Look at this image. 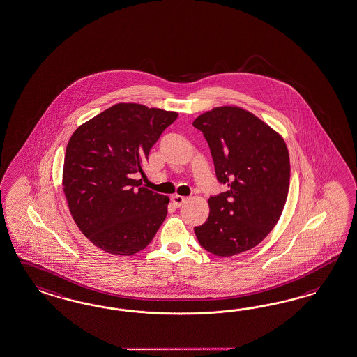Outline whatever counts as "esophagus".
Masks as SVG:
<instances>
[{"mask_svg":"<svg viewBox=\"0 0 357 357\" xmlns=\"http://www.w3.org/2000/svg\"><path fill=\"white\" fill-rule=\"evenodd\" d=\"M186 197H183V195H174L172 197V203H174V206L178 208V207H181L183 203L186 202Z\"/></svg>","mask_w":357,"mask_h":357,"instance_id":"obj_1","label":"esophagus"}]
</instances>
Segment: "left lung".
<instances>
[{
    "mask_svg": "<svg viewBox=\"0 0 357 357\" xmlns=\"http://www.w3.org/2000/svg\"><path fill=\"white\" fill-rule=\"evenodd\" d=\"M210 146L215 171L228 192L210 197V215L194 231L203 248L233 256L257 246L281 218L290 186L282 136L238 106L206 111L192 121Z\"/></svg>",
    "mask_w": 357,
    "mask_h": 357,
    "instance_id": "left-lung-1",
    "label": "left lung"
}]
</instances>
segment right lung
<instances>
[{
	"label": "right lung",
	"instance_id": "obj_1",
	"mask_svg": "<svg viewBox=\"0 0 357 357\" xmlns=\"http://www.w3.org/2000/svg\"><path fill=\"white\" fill-rule=\"evenodd\" d=\"M178 114L116 103L76 129L64 155L62 189L73 221L112 255L144 250L163 224L169 198L141 186L144 165Z\"/></svg>",
	"mask_w": 357,
	"mask_h": 357
}]
</instances>
